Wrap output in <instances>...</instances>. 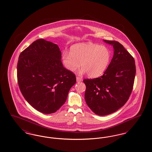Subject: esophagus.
<instances>
[{
    "label": "esophagus",
    "instance_id": "esophagus-1",
    "mask_svg": "<svg viewBox=\"0 0 152 152\" xmlns=\"http://www.w3.org/2000/svg\"><path fill=\"white\" fill-rule=\"evenodd\" d=\"M76 80H77V82H79H79L82 81V80H82L81 78H80V77H78V76H77V77H76Z\"/></svg>",
    "mask_w": 152,
    "mask_h": 152
}]
</instances>
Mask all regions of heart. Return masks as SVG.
<instances>
[{
    "label": "heart",
    "instance_id": "obj_1",
    "mask_svg": "<svg viewBox=\"0 0 152 152\" xmlns=\"http://www.w3.org/2000/svg\"><path fill=\"white\" fill-rule=\"evenodd\" d=\"M112 58L108 48L91 42L73 45L70 52L64 51L61 60L65 68L74 72L81 66L80 75L88 73L91 78L101 76L108 68Z\"/></svg>",
    "mask_w": 152,
    "mask_h": 152
}]
</instances>
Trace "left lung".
<instances>
[{"instance_id": "left-lung-1", "label": "left lung", "mask_w": 152, "mask_h": 152, "mask_svg": "<svg viewBox=\"0 0 152 152\" xmlns=\"http://www.w3.org/2000/svg\"><path fill=\"white\" fill-rule=\"evenodd\" d=\"M114 49L113 58L103 75L84 79L85 100L95 114L105 116L117 111L129 98L136 75L134 58L116 41L103 40Z\"/></svg>"}]
</instances>
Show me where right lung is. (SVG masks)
I'll return each mask as SVG.
<instances>
[{
  "instance_id": "add662e5",
  "label": "right lung",
  "mask_w": 152,
  "mask_h": 152,
  "mask_svg": "<svg viewBox=\"0 0 152 152\" xmlns=\"http://www.w3.org/2000/svg\"><path fill=\"white\" fill-rule=\"evenodd\" d=\"M57 44L38 39L20 54L18 84L26 100L45 114L56 112L76 83L75 75L64 67Z\"/></svg>"
}]
</instances>
